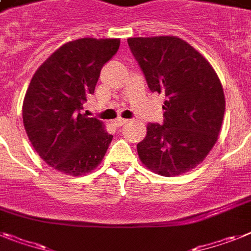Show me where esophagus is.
<instances>
[{"instance_id":"obj_1","label":"esophagus","mask_w":251,"mask_h":251,"mask_svg":"<svg viewBox=\"0 0 251 251\" xmlns=\"http://www.w3.org/2000/svg\"><path fill=\"white\" fill-rule=\"evenodd\" d=\"M127 122H129V120H125V119H121V117H119V119L113 121V124H115L117 127H121V126H124L125 124H127Z\"/></svg>"}]
</instances>
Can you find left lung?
<instances>
[{
  "mask_svg": "<svg viewBox=\"0 0 251 251\" xmlns=\"http://www.w3.org/2000/svg\"><path fill=\"white\" fill-rule=\"evenodd\" d=\"M149 89L163 93V125L148 124L136 145L140 161L154 174L171 177L191 171L218 140L225 93L212 65L175 35L127 39Z\"/></svg>",
  "mask_w": 251,
  "mask_h": 251,
  "instance_id": "1",
  "label": "left lung"
}]
</instances>
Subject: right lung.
<instances>
[{"mask_svg": "<svg viewBox=\"0 0 251 251\" xmlns=\"http://www.w3.org/2000/svg\"><path fill=\"white\" fill-rule=\"evenodd\" d=\"M117 38H81L54 50L31 77L23 122L33 148L48 166L74 177L100 166L112 135L81 113L102 67L119 50Z\"/></svg>", "mask_w": 251, "mask_h": 251, "instance_id": "obj_1", "label": "right lung"}]
</instances>
